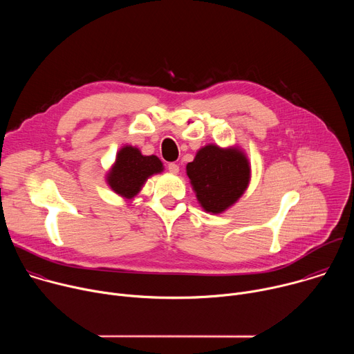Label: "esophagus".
<instances>
[{"mask_svg":"<svg viewBox=\"0 0 354 354\" xmlns=\"http://www.w3.org/2000/svg\"><path fill=\"white\" fill-rule=\"evenodd\" d=\"M168 171H169L171 174L176 175V174H179V165L175 164V162H171V164H168Z\"/></svg>","mask_w":354,"mask_h":354,"instance_id":"esophagus-1","label":"esophagus"}]
</instances>
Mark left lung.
I'll return each instance as SVG.
<instances>
[{
	"label": "left lung",
	"instance_id": "left-lung-1",
	"mask_svg": "<svg viewBox=\"0 0 354 354\" xmlns=\"http://www.w3.org/2000/svg\"><path fill=\"white\" fill-rule=\"evenodd\" d=\"M186 174L198 205L206 213L221 214L242 197L250 182V162L238 145L201 147Z\"/></svg>",
	"mask_w": 354,
	"mask_h": 354
}]
</instances>
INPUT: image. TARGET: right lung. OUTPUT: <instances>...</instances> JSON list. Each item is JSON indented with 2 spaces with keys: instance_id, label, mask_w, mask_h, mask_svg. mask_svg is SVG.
Wrapping results in <instances>:
<instances>
[{
  "instance_id": "1",
  "label": "right lung",
  "mask_w": 354,
  "mask_h": 354,
  "mask_svg": "<svg viewBox=\"0 0 354 354\" xmlns=\"http://www.w3.org/2000/svg\"><path fill=\"white\" fill-rule=\"evenodd\" d=\"M162 171L164 165L157 156H142L137 147L123 145L105 179L116 194L131 200L140 193L148 178Z\"/></svg>"
}]
</instances>
